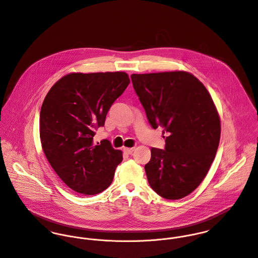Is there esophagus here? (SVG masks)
<instances>
[{"mask_svg": "<svg viewBox=\"0 0 258 258\" xmlns=\"http://www.w3.org/2000/svg\"><path fill=\"white\" fill-rule=\"evenodd\" d=\"M123 150H124V152H125V153H127L128 155H131V154L134 152L135 148H124Z\"/></svg>", "mask_w": 258, "mask_h": 258, "instance_id": "1", "label": "esophagus"}]
</instances>
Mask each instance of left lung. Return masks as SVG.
<instances>
[{
  "label": "left lung",
  "mask_w": 258,
  "mask_h": 258,
  "mask_svg": "<svg viewBox=\"0 0 258 258\" xmlns=\"http://www.w3.org/2000/svg\"><path fill=\"white\" fill-rule=\"evenodd\" d=\"M148 121L167 134L165 150L152 148L148 182L162 198L179 200L194 191L215 160L221 121L204 84L185 72L132 74Z\"/></svg>",
  "instance_id": "1"
}]
</instances>
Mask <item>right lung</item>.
I'll return each instance as SVG.
<instances>
[{"label": "right lung", "instance_id": "add662e5", "mask_svg": "<svg viewBox=\"0 0 258 258\" xmlns=\"http://www.w3.org/2000/svg\"><path fill=\"white\" fill-rule=\"evenodd\" d=\"M128 74H70L47 92L39 115L41 147L50 166L74 191L96 195L110 185L122 152L110 141L95 144V130L124 92Z\"/></svg>", "mask_w": 258, "mask_h": 258}]
</instances>
